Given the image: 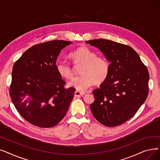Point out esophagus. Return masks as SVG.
<instances>
[{"instance_id":"esophagus-1","label":"esophagus","mask_w":160,"mask_h":160,"mask_svg":"<svg viewBox=\"0 0 160 160\" xmlns=\"http://www.w3.org/2000/svg\"><path fill=\"white\" fill-rule=\"evenodd\" d=\"M85 95V93H83V92H81L79 91H76L75 93H74V95L76 97H79V96H83Z\"/></svg>"}]
</instances>
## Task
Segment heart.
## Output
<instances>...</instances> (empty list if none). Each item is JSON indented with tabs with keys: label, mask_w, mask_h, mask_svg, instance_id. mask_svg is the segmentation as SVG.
<instances>
[{
	"label": "heart",
	"mask_w": 160,
	"mask_h": 160,
	"mask_svg": "<svg viewBox=\"0 0 160 160\" xmlns=\"http://www.w3.org/2000/svg\"><path fill=\"white\" fill-rule=\"evenodd\" d=\"M69 58L75 67L81 66L79 77L72 80L69 86L78 90H84L92 83L100 84L104 82L110 72V63L103 57L97 56V53L86 46L77 48L69 54ZM58 74L63 78L72 79L75 74L74 68L63 62L56 64Z\"/></svg>",
	"instance_id": "1"
}]
</instances>
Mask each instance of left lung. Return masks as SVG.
I'll use <instances>...</instances> for the list:
<instances>
[{
    "label": "left lung",
    "mask_w": 160,
    "mask_h": 160,
    "mask_svg": "<svg viewBox=\"0 0 160 160\" xmlns=\"http://www.w3.org/2000/svg\"><path fill=\"white\" fill-rule=\"evenodd\" d=\"M86 43L97 47L111 62L108 78L93 91L95 101L91 111L106 127L121 125L136 113L147 98L148 69L128 45L104 39Z\"/></svg>",
    "instance_id": "8db88e82"
}]
</instances>
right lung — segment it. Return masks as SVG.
Here are the masks:
<instances>
[{"label":"right lung","instance_id":"1","mask_svg":"<svg viewBox=\"0 0 160 160\" xmlns=\"http://www.w3.org/2000/svg\"><path fill=\"white\" fill-rule=\"evenodd\" d=\"M71 43L53 40L33 45L13 65L10 96L21 117L36 127L58 124L73 98L75 88H65L66 82L56 69L59 54Z\"/></svg>","mask_w":160,"mask_h":160}]
</instances>
